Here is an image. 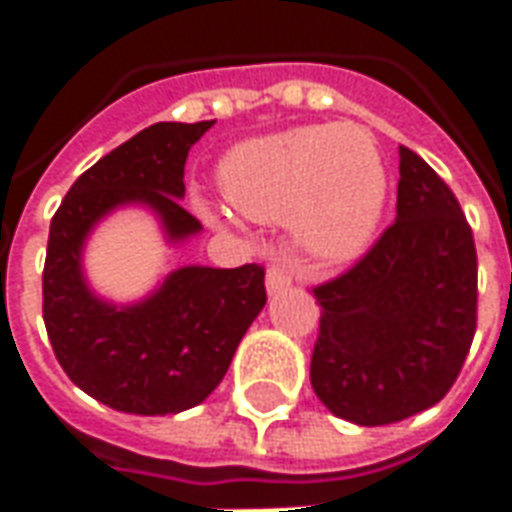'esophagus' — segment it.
Here are the masks:
<instances>
[{"label": "esophagus", "mask_w": 512, "mask_h": 512, "mask_svg": "<svg viewBox=\"0 0 512 512\" xmlns=\"http://www.w3.org/2000/svg\"><path fill=\"white\" fill-rule=\"evenodd\" d=\"M290 282H293V263H290L288 257H277V260L268 266V274H266L268 293H277V290L288 288Z\"/></svg>", "instance_id": "obj_1"}]
</instances>
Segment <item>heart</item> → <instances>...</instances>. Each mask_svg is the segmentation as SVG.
I'll list each match as a JSON object with an SVG mask.
<instances>
[{"label":"heart","instance_id":"heart-1","mask_svg":"<svg viewBox=\"0 0 512 512\" xmlns=\"http://www.w3.org/2000/svg\"><path fill=\"white\" fill-rule=\"evenodd\" d=\"M219 183L255 222L293 219L301 244L326 260H348L370 244L386 189L376 139L351 123L246 139L222 158ZM205 216L230 222L219 208Z\"/></svg>","mask_w":512,"mask_h":512}]
</instances>
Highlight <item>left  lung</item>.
<instances>
[{"mask_svg": "<svg viewBox=\"0 0 512 512\" xmlns=\"http://www.w3.org/2000/svg\"><path fill=\"white\" fill-rule=\"evenodd\" d=\"M397 219L343 274L315 285L310 381L334 417L389 425L436 406L477 329V249L458 197L400 145Z\"/></svg>", "mask_w": 512, "mask_h": 512, "instance_id": "1", "label": "left lung"}]
</instances>
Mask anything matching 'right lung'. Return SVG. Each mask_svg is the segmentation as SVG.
<instances>
[{
    "mask_svg": "<svg viewBox=\"0 0 512 512\" xmlns=\"http://www.w3.org/2000/svg\"><path fill=\"white\" fill-rule=\"evenodd\" d=\"M213 120L156 123L82 172L54 213L43 266V321L54 356L73 384L104 406L164 417L197 406L219 386L257 312L266 268L189 266L169 274L150 299L117 310L82 279L90 227L123 202H145L169 238L202 224L178 197L191 145Z\"/></svg>",
    "mask_w": 512,
    "mask_h": 512,
    "instance_id": "obj_1",
    "label": "right lung"
}]
</instances>
